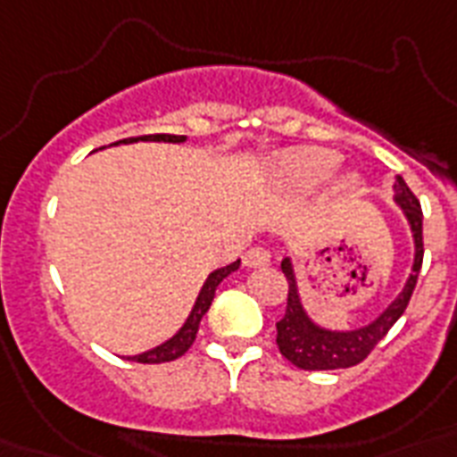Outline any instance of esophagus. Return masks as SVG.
Listing matches in <instances>:
<instances>
[{
    "instance_id": "esophagus-1",
    "label": "esophagus",
    "mask_w": 457,
    "mask_h": 457,
    "mask_svg": "<svg viewBox=\"0 0 457 457\" xmlns=\"http://www.w3.org/2000/svg\"><path fill=\"white\" fill-rule=\"evenodd\" d=\"M270 263V251L265 246H251L246 253H244V265L246 268H258V265H268Z\"/></svg>"
}]
</instances>
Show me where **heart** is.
Returning a JSON list of instances; mask_svg holds the SVG:
<instances>
[{"instance_id":"obj_1","label":"heart","mask_w":457,"mask_h":457,"mask_svg":"<svg viewBox=\"0 0 457 457\" xmlns=\"http://www.w3.org/2000/svg\"><path fill=\"white\" fill-rule=\"evenodd\" d=\"M337 156L322 149H308V152L292 154L282 161V179L294 187H312L327 179L337 168ZM344 187H353V179H346Z\"/></svg>"}]
</instances>
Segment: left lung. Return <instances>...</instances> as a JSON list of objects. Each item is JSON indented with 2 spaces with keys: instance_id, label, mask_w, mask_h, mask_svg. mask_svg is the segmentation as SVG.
Masks as SVG:
<instances>
[{
  "instance_id": "left-lung-1",
  "label": "left lung",
  "mask_w": 457,
  "mask_h": 457,
  "mask_svg": "<svg viewBox=\"0 0 457 457\" xmlns=\"http://www.w3.org/2000/svg\"><path fill=\"white\" fill-rule=\"evenodd\" d=\"M394 192H396L398 206L405 211V218L411 222L412 239H415V263H412V275L408 285L401 292L394 303L370 325L353 329V332H329L322 327L312 325L305 315L303 305L296 292V278H294L292 263L282 261V272H285L287 285V311L282 320H278V348L287 361L301 370H341L353 368L372 353V348L386 337L391 327L396 325L408 308L415 285H418L420 268H422V256H425V242H422V208H420L418 196L405 185V179L396 175L394 179Z\"/></svg>"
}]
</instances>
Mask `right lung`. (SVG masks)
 I'll return each instance as SVG.
<instances>
[{"label":"right lung","mask_w":457,"mask_h":457,"mask_svg":"<svg viewBox=\"0 0 457 457\" xmlns=\"http://www.w3.org/2000/svg\"><path fill=\"white\" fill-rule=\"evenodd\" d=\"M135 139L137 137L120 139V142H123V145H128V142H135ZM139 139H154V142H182V139H185V135H145V137H139ZM237 268H239V261L225 265V268H220V270L211 272L206 279V285H204V289H201L199 299H196L192 312H189V318H187V322L182 325V329H179V332L175 334L172 339H168L165 344H161V346L152 348V351H146V353H142V355H132V358H128V361L145 362V365H156V362H168V361H175V358H179V355H185L187 351H189V346L194 344V339H196L201 318H204L208 308H211V301H213V296H215V289H218V285H220L222 279L228 278L229 272H235Z\"/></svg>","instance_id":"add662e5"}]
</instances>
